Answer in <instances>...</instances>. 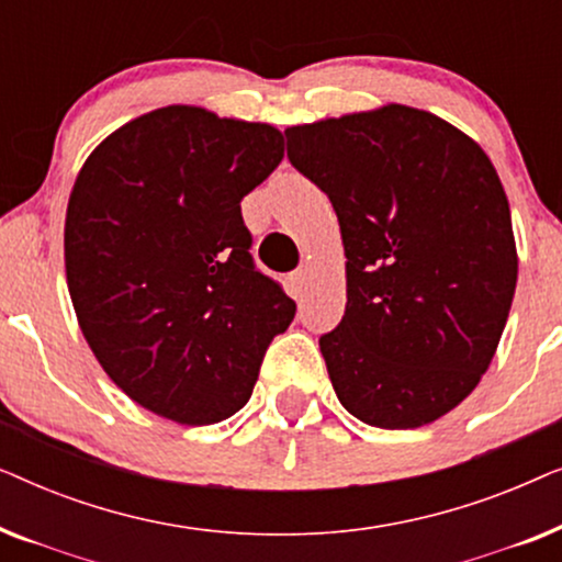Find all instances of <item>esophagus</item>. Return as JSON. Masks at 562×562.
I'll return each instance as SVG.
<instances>
[{"mask_svg":"<svg viewBox=\"0 0 562 562\" xmlns=\"http://www.w3.org/2000/svg\"><path fill=\"white\" fill-rule=\"evenodd\" d=\"M291 286H294L296 294L302 296V291L306 289V268H302V271H296L294 276H291Z\"/></svg>","mask_w":562,"mask_h":562,"instance_id":"1","label":"esophagus"}]
</instances>
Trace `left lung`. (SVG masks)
I'll use <instances>...</instances> for the list:
<instances>
[{
    "instance_id": "obj_1",
    "label": "left lung",
    "mask_w": 562,
    "mask_h": 562,
    "mask_svg": "<svg viewBox=\"0 0 562 562\" xmlns=\"http://www.w3.org/2000/svg\"><path fill=\"white\" fill-rule=\"evenodd\" d=\"M286 140L348 258L345 317L319 337L337 398L381 429L445 417L488 371L517 289L494 164L463 130L394 102L286 127Z\"/></svg>"
}]
</instances>
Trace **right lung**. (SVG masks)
<instances>
[{"instance_id": "1", "label": "right lung", "mask_w": 562, "mask_h": 562, "mask_svg": "<svg viewBox=\"0 0 562 562\" xmlns=\"http://www.w3.org/2000/svg\"><path fill=\"white\" fill-rule=\"evenodd\" d=\"M283 158L268 122L168 104L106 135L68 196L76 319L104 373L176 425L240 412L296 306L256 271L240 202Z\"/></svg>"}]
</instances>
